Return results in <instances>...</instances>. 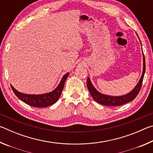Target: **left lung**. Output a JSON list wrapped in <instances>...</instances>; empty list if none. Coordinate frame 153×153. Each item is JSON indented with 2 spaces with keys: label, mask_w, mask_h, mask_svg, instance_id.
Wrapping results in <instances>:
<instances>
[{
  "label": "left lung",
  "mask_w": 153,
  "mask_h": 153,
  "mask_svg": "<svg viewBox=\"0 0 153 153\" xmlns=\"http://www.w3.org/2000/svg\"><path fill=\"white\" fill-rule=\"evenodd\" d=\"M145 69H146V67H145V58L143 53V72H142L141 78L132 91L126 95L121 96V97H110V96L100 94L92 86L89 77H88L87 79L88 89L90 94L95 101L100 103V104L106 106H119L124 105L133 100L136 97V96L138 94L140 90L141 89L142 82H143Z\"/></svg>",
  "instance_id": "1"
}]
</instances>
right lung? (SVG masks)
Returning a JSON list of instances; mask_svg holds the SVG:
<instances>
[{"mask_svg": "<svg viewBox=\"0 0 153 153\" xmlns=\"http://www.w3.org/2000/svg\"><path fill=\"white\" fill-rule=\"evenodd\" d=\"M68 75L69 73L65 75L62 78L60 84L56 87V88L54 90L53 92L47 93V94L38 95L25 94L18 92L11 85V86L15 94L23 102L30 106H32V107H46L57 101L59 97H60L62 90L63 89L65 82L67 77H68Z\"/></svg>", "mask_w": 153, "mask_h": 153, "instance_id": "obj_1", "label": "right lung"}]
</instances>
